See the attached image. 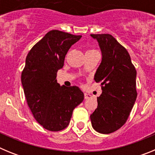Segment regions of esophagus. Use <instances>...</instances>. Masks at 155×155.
I'll return each instance as SVG.
<instances>
[{
    "instance_id": "1",
    "label": "esophagus",
    "mask_w": 155,
    "mask_h": 155,
    "mask_svg": "<svg viewBox=\"0 0 155 155\" xmlns=\"http://www.w3.org/2000/svg\"><path fill=\"white\" fill-rule=\"evenodd\" d=\"M91 98V95L90 94H88V93H84V98L85 99H88V98Z\"/></svg>"
}]
</instances>
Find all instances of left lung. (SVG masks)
Wrapping results in <instances>:
<instances>
[{
	"label": "left lung",
	"instance_id": "left-lung-1",
	"mask_svg": "<svg viewBox=\"0 0 155 155\" xmlns=\"http://www.w3.org/2000/svg\"><path fill=\"white\" fill-rule=\"evenodd\" d=\"M102 52V61L94 79L100 82L102 92L98 106L90 116L91 126L100 134L115 132L128 119L137 93V71L125 48L109 34H91Z\"/></svg>",
	"mask_w": 155,
	"mask_h": 155
}]
</instances>
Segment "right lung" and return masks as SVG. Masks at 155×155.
<instances>
[{
  "mask_svg": "<svg viewBox=\"0 0 155 155\" xmlns=\"http://www.w3.org/2000/svg\"><path fill=\"white\" fill-rule=\"evenodd\" d=\"M81 38L52 30L31 48L25 59L21 73L25 96L34 118L48 130L65 129L74 108L84 100V93L78 87L61 86L57 80L66 54Z\"/></svg>",
  "mask_w": 155,
  "mask_h": 155,
  "instance_id": "1",
  "label": "right lung"
}]
</instances>
